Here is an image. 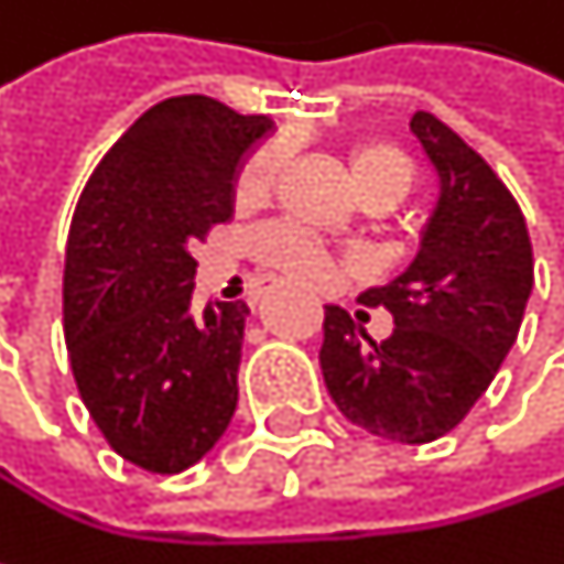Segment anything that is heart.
Returning a JSON list of instances; mask_svg holds the SVG:
<instances>
[{
  "mask_svg": "<svg viewBox=\"0 0 564 564\" xmlns=\"http://www.w3.org/2000/svg\"><path fill=\"white\" fill-rule=\"evenodd\" d=\"M286 153H290V147L283 140L264 143L245 163V170L238 175V195L245 202L264 198L278 185V178H281L283 166H286ZM352 178H356L359 195L376 192V188H389L398 198H404L408 188H411V178H414V166L404 156V150H398L394 143L366 140V143H359L352 150ZM258 251L274 268H281L290 278L306 283L326 281V274L333 268L326 248L319 241H313L310 235L293 231V228H271V231H264L258 238Z\"/></svg>",
  "mask_w": 564,
  "mask_h": 564,
  "instance_id": "heart-1",
  "label": "heart"
}]
</instances>
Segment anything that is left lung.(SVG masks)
I'll return each mask as SVG.
<instances>
[{
  "mask_svg": "<svg viewBox=\"0 0 564 564\" xmlns=\"http://www.w3.org/2000/svg\"><path fill=\"white\" fill-rule=\"evenodd\" d=\"M411 133L441 195L414 261L359 296L392 313V336L376 343L343 306H326L319 369L352 424L427 444L457 427L500 372L532 293V245L516 198L480 153L427 110L411 117Z\"/></svg>",
  "mask_w": 564,
  "mask_h": 564,
  "instance_id": "8db88e82",
  "label": "left lung"
}]
</instances>
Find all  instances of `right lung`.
<instances>
[{
  "instance_id": "right-lung-1",
  "label": "right lung",
  "mask_w": 564,
  "mask_h": 564,
  "mask_svg": "<svg viewBox=\"0 0 564 564\" xmlns=\"http://www.w3.org/2000/svg\"><path fill=\"white\" fill-rule=\"evenodd\" d=\"M274 120L185 94L150 107L74 208L64 339L107 444L150 474L198 464L231 424L245 303L192 313V245L235 212V175Z\"/></svg>"
}]
</instances>
